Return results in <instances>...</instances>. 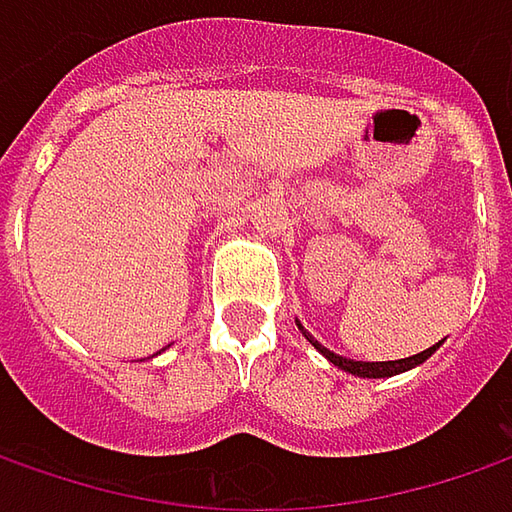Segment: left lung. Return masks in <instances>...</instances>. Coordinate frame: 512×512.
Segmentation results:
<instances>
[{"label": "left lung", "instance_id": "obj_1", "mask_svg": "<svg viewBox=\"0 0 512 512\" xmlns=\"http://www.w3.org/2000/svg\"><path fill=\"white\" fill-rule=\"evenodd\" d=\"M307 336V333H305ZM310 339V336H307ZM313 342V339H310ZM442 344V342H439ZM439 344H433V347H427L422 353H416V356H407V359H399V362H353V359H344V356H336V353H330L327 347H322L319 342H313L316 350H322L330 362L336 364V367H342L347 373H353V376H362V379H382V376H396V373H404V370H410V367H416V364H422L424 359H430L433 353H436V347Z\"/></svg>", "mask_w": 512, "mask_h": 512}]
</instances>
